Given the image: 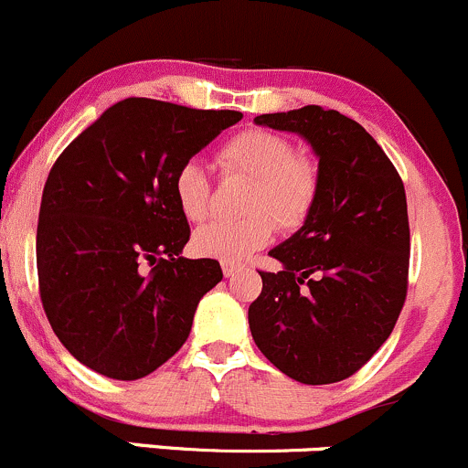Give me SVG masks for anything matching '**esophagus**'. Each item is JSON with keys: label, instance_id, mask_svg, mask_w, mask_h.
<instances>
[{"label": "esophagus", "instance_id": "1", "mask_svg": "<svg viewBox=\"0 0 468 468\" xmlns=\"http://www.w3.org/2000/svg\"><path fill=\"white\" fill-rule=\"evenodd\" d=\"M243 270V263H232V261H223V274L225 277H234Z\"/></svg>", "mask_w": 468, "mask_h": 468}]
</instances>
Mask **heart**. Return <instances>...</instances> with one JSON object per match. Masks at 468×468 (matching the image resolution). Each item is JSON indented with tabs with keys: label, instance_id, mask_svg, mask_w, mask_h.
I'll list each match as a JSON object with an SVG mask.
<instances>
[{
	"label": "heart",
	"instance_id": "b5f03b06",
	"mask_svg": "<svg viewBox=\"0 0 468 468\" xmlns=\"http://www.w3.org/2000/svg\"><path fill=\"white\" fill-rule=\"evenodd\" d=\"M218 166L223 176L248 177L240 220H211L194 232L191 245L202 257L243 261L266 248L274 223L283 232H297L315 211L322 191V168L313 157L297 153L288 137L270 130H240L220 146ZM173 198L191 223H200L211 211V182L200 162L186 160L173 176Z\"/></svg>",
	"mask_w": 468,
	"mask_h": 468
}]
</instances>
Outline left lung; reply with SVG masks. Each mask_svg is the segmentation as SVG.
I'll list each match as a JSON object with an SVG mask.
<instances>
[{"label": "left lung", "mask_w": 468, "mask_h": 468, "mask_svg": "<svg viewBox=\"0 0 468 468\" xmlns=\"http://www.w3.org/2000/svg\"><path fill=\"white\" fill-rule=\"evenodd\" d=\"M300 133L320 157L322 191L304 228L270 257L248 320L261 354L306 385L358 372L392 334L408 295L410 223L403 180L383 148L338 110L259 114Z\"/></svg>", "instance_id": "8db88e82"}]
</instances>
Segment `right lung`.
I'll return each mask as SVG.
<instances>
[{
  "label": "right lung",
  "mask_w": 468,
  "mask_h": 468,
  "mask_svg": "<svg viewBox=\"0 0 468 468\" xmlns=\"http://www.w3.org/2000/svg\"><path fill=\"white\" fill-rule=\"evenodd\" d=\"M236 110L119 101L60 153L37 218V286L58 340L108 378L134 380L189 338L216 259H185L173 198L180 164L234 126Z\"/></svg>",
  "instance_id": "add662e5"
}]
</instances>
